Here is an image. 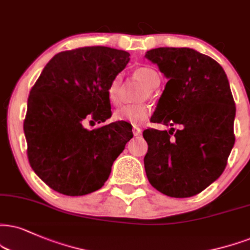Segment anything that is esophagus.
I'll list each match as a JSON object with an SVG mask.
<instances>
[{"mask_svg":"<svg viewBox=\"0 0 250 250\" xmlns=\"http://www.w3.org/2000/svg\"><path fill=\"white\" fill-rule=\"evenodd\" d=\"M132 132H133L134 137H138V135H140L141 133V128L138 127V126H134V127L132 128Z\"/></svg>","mask_w":250,"mask_h":250,"instance_id":"obj_1","label":"esophagus"}]
</instances>
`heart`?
<instances>
[{
  "label": "heart",
  "mask_w": 250,
  "mask_h": 250,
  "mask_svg": "<svg viewBox=\"0 0 250 250\" xmlns=\"http://www.w3.org/2000/svg\"><path fill=\"white\" fill-rule=\"evenodd\" d=\"M134 75L143 81L148 88H154L159 84L160 76L158 72L152 67L143 66L135 69ZM122 75H117L107 88V97L112 104H117L120 98V87H122ZM149 106L147 104H128L113 112V120L116 122H126L133 125L141 124L149 116Z\"/></svg>",
  "instance_id": "b5f03b06"
}]
</instances>
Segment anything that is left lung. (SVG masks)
Returning <instances> with one entry per match:
<instances>
[{"label": "left lung", "instance_id": "left-lung-1", "mask_svg": "<svg viewBox=\"0 0 250 250\" xmlns=\"http://www.w3.org/2000/svg\"><path fill=\"white\" fill-rule=\"evenodd\" d=\"M145 57L168 79L150 122L144 159L149 183L163 195L187 198L219 178L234 137L235 103L226 73L217 61L188 47H159Z\"/></svg>", "mask_w": 250, "mask_h": 250}]
</instances>
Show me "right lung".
<instances>
[{
  "instance_id": "add662e5",
  "label": "right lung",
  "mask_w": 250,
  "mask_h": 250,
  "mask_svg": "<svg viewBox=\"0 0 250 250\" xmlns=\"http://www.w3.org/2000/svg\"><path fill=\"white\" fill-rule=\"evenodd\" d=\"M128 57L105 46L60 52L31 89L24 120L27 158L33 171L57 192L83 196L101 189L133 137L126 123L94 130L83 125L84 119L101 123L112 115L107 88Z\"/></svg>"
}]
</instances>
